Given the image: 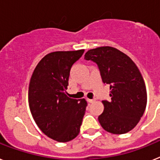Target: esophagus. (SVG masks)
<instances>
[{
  "instance_id": "esophagus-1",
  "label": "esophagus",
  "mask_w": 160,
  "mask_h": 160,
  "mask_svg": "<svg viewBox=\"0 0 160 160\" xmlns=\"http://www.w3.org/2000/svg\"><path fill=\"white\" fill-rule=\"evenodd\" d=\"M86 101L87 102H89V103H92V102H94V99H89V98H86Z\"/></svg>"
}]
</instances>
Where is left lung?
I'll use <instances>...</instances> for the list:
<instances>
[{
  "label": "left lung",
  "mask_w": 160,
  "mask_h": 160,
  "mask_svg": "<svg viewBox=\"0 0 160 160\" xmlns=\"http://www.w3.org/2000/svg\"><path fill=\"white\" fill-rule=\"evenodd\" d=\"M84 59L98 65L102 82L110 86L111 100H103L104 111L98 116L101 126L113 134L129 132L144 114L146 88L132 60L113 47L88 50Z\"/></svg>",
  "instance_id": "8db88e82"
}]
</instances>
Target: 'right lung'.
Wrapping results in <instances>:
<instances>
[{
    "instance_id": "right-lung-1",
    "label": "right lung",
    "mask_w": 160,
    "mask_h": 160,
    "mask_svg": "<svg viewBox=\"0 0 160 160\" xmlns=\"http://www.w3.org/2000/svg\"><path fill=\"white\" fill-rule=\"evenodd\" d=\"M84 52L49 53L37 64L31 78L28 102L32 117L46 136L57 142H69L80 132L87 102L70 98L66 89L72 66Z\"/></svg>"
}]
</instances>
